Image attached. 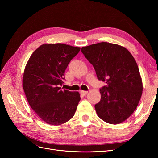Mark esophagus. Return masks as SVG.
Masks as SVG:
<instances>
[{
    "instance_id": "esophagus-1",
    "label": "esophagus",
    "mask_w": 158,
    "mask_h": 158,
    "mask_svg": "<svg viewBox=\"0 0 158 158\" xmlns=\"http://www.w3.org/2000/svg\"><path fill=\"white\" fill-rule=\"evenodd\" d=\"M80 94L82 95H85L86 94H88V92H87V91H83V90H81L80 92Z\"/></svg>"
}]
</instances>
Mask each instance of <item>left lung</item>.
<instances>
[{"instance_id":"1","label":"left lung","mask_w":158,"mask_h":158,"mask_svg":"<svg viewBox=\"0 0 158 158\" xmlns=\"http://www.w3.org/2000/svg\"><path fill=\"white\" fill-rule=\"evenodd\" d=\"M92 64L98 79L106 83L100 88L98 116L112 125L121 123L135 111L142 94V82L135 59L126 48L102 42L81 49Z\"/></svg>"}]
</instances>
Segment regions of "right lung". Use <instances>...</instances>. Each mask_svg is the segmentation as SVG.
<instances>
[{
  "label": "right lung",
  "instance_id": "right-lung-1",
  "mask_svg": "<svg viewBox=\"0 0 158 158\" xmlns=\"http://www.w3.org/2000/svg\"><path fill=\"white\" fill-rule=\"evenodd\" d=\"M80 50L63 44H44L26 64L22 86L30 107L43 121L60 125L73 117L80 100L78 92L62 89L64 72Z\"/></svg>",
  "mask_w": 158,
  "mask_h": 158
}]
</instances>
